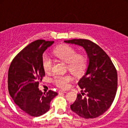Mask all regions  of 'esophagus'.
<instances>
[{
  "instance_id": "obj_1",
  "label": "esophagus",
  "mask_w": 128,
  "mask_h": 128,
  "mask_svg": "<svg viewBox=\"0 0 128 128\" xmlns=\"http://www.w3.org/2000/svg\"><path fill=\"white\" fill-rule=\"evenodd\" d=\"M60 94H66L68 92L67 91H63V90H59V92H58Z\"/></svg>"
}]
</instances>
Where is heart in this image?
<instances>
[{
  "label": "heart",
  "mask_w": 128,
  "mask_h": 128,
  "mask_svg": "<svg viewBox=\"0 0 128 128\" xmlns=\"http://www.w3.org/2000/svg\"><path fill=\"white\" fill-rule=\"evenodd\" d=\"M55 56L68 64V68L75 75L81 74L85 68L86 59L82 55L77 54L73 47L69 46H62L55 49ZM52 65V60L48 54H44L42 56V66L46 72H50ZM69 75L57 76L54 78V82L62 88H66L72 81Z\"/></svg>",
  "instance_id": "obj_1"
}]
</instances>
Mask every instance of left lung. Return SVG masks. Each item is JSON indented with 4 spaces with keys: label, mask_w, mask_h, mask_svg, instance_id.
<instances>
[{
    "label": "left lung",
    "mask_w": 128,
    "mask_h": 128,
    "mask_svg": "<svg viewBox=\"0 0 128 128\" xmlns=\"http://www.w3.org/2000/svg\"><path fill=\"white\" fill-rule=\"evenodd\" d=\"M64 42L82 47L88 58L84 74L78 82L82 89L81 94H78L70 109L82 118H96L110 107L115 99L117 88V70L109 56L92 42L73 39Z\"/></svg>",
    "instance_id": "1"
}]
</instances>
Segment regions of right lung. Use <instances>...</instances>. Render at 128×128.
Masks as SVG:
<instances>
[{
  "mask_svg": "<svg viewBox=\"0 0 128 128\" xmlns=\"http://www.w3.org/2000/svg\"><path fill=\"white\" fill-rule=\"evenodd\" d=\"M54 41L38 40L26 46L13 59L8 70V90L15 104L26 114L38 117L50 109V102L58 95L49 90L43 94L38 88L45 70L43 54Z\"/></svg>",
  "mask_w": 128,
  "mask_h": 128,
  "instance_id": "right-lung-1",
  "label": "right lung"
}]
</instances>
